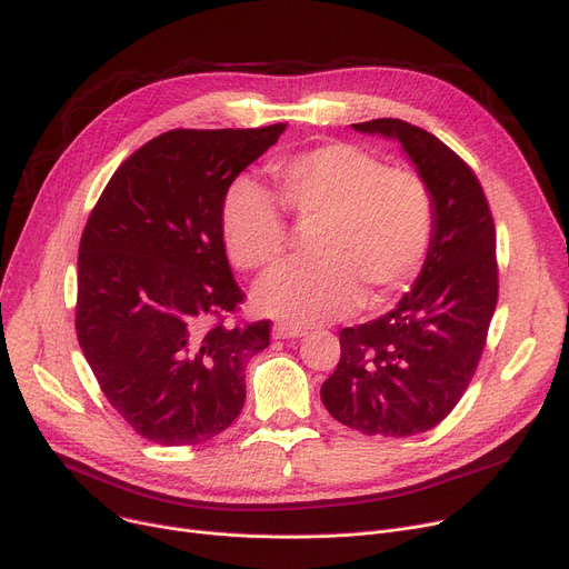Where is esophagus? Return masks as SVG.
Segmentation results:
<instances>
[{"label": "esophagus", "instance_id": "1", "mask_svg": "<svg viewBox=\"0 0 569 569\" xmlns=\"http://www.w3.org/2000/svg\"><path fill=\"white\" fill-rule=\"evenodd\" d=\"M307 332L302 330V327H295V325H286V322H277L274 330H272V337L274 339H300L305 337Z\"/></svg>", "mask_w": 569, "mask_h": 569}]
</instances>
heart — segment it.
Instances as JSON below:
<instances>
[{
	"label": "heart",
	"mask_w": 569,
	"mask_h": 569,
	"mask_svg": "<svg viewBox=\"0 0 569 569\" xmlns=\"http://www.w3.org/2000/svg\"><path fill=\"white\" fill-rule=\"evenodd\" d=\"M276 198L239 177L221 204L230 260L244 272L279 264L288 230L311 228L302 267L269 274L256 290L260 311L295 325L341 318L357 300L380 307L420 272L436 232V198L427 179L350 142H325L269 163Z\"/></svg>",
	"instance_id": "heart-1"
}]
</instances>
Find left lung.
<instances>
[{
    "label": "left lung",
    "mask_w": 569,
    "mask_h": 569,
    "mask_svg": "<svg viewBox=\"0 0 569 569\" xmlns=\"http://www.w3.org/2000/svg\"><path fill=\"white\" fill-rule=\"evenodd\" d=\"M352 127L403 144L433 191L436 232L397 309L343 327L339 365L320 399L355 431L403 438L440 425L482 360L498 305L496 226L480 179L433 133L392 117Z\"/></svg>",
    "instance_id": "1"
}]
</instances>
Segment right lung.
Listing matches in <instances>:
<instances>
[{
	"mask_svg": "<svg viewBox=\"0 0 569 569\" xmlns=\"http://www.w3.org/2000/svg\"><path fill=\"white\" fill-rule=\"evenodd\" d=\"M286 127L161 133L114 170L87 219L78 341L110 406L147 440L204 442L244 406V369L272 322H228L247 297L228 264L221 204Z\"/></svg>",
	"mask_w": 569,
	"mask_h": 569,
	"instance_id": "1",
	"label": "right lung"
}]
</instances>
